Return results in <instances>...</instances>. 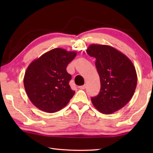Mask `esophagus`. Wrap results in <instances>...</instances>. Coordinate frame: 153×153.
I'll list each match as a JSON object with an SVG mask.
<instances>
[{
  "label": "esophagus",
  "mask_w": 153,
  "mask_h": 153,
  "mask_svg": "<svg viewBox=\"0 0 153 153\" xmlns=\"http://www.w3.org/2000/svg\"><path fill=\"white\" fill-rule=\"evenodd\" d=\"M80 90H84L86 88V85H84V86H80L78 87Z\"/></svg>",
  "instance_id": "obj_1"
}]
</instances>
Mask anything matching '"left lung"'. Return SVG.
<instances>
[{
    "mask_svg": "<svg viewBox=\"0 0 153 153\" xmlns=\"http://www.w3.org/2000/svg\"><path fill=\"white\" fill-rule=\"evenodd\" d=\"M88 55L96 59L100 90L92 97L94 107L106 115L123 108L132 98L137 85V74L128 56L108 45H90Z\"/></svg>",
    "mask_w": 153,
    "mask_h": 153,
    "instance_id": "1",
    "label": "left lung"
}]
</instances>
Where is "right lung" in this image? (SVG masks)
<instances>
[{
	"instance_id": "right-lung-1",
	"label": "right lung",
	"mask_w": 153,
	"mask_h": 153,
	"mask_svg": "<svg viewBox=\"0 0 153 153\" xmlns=\"http://www.w3.org/2000/svg\"><path fill=\"white\" fill-rule=\"evenodd\" d=\"M77 53L56 48L31 63L25 71L24 84L28 98L35 107L46 113H55L68 104L74 97L69 82L71 76L67 66Z\"/></svg>"
}]
</instances>
